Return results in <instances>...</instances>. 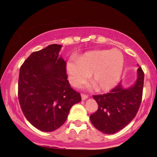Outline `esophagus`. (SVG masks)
<instances>
[{
  "instance_id": "34e87169",
  "label": "esophagus",
  "mask_w": 157,
  "mask_h": 157,
  "mask_svg": "<svg viewBox=\"0 0 157 157\" xmlns=\"http://www.w3.org/2000/svg\"><path fill=\"white\" fill-rule=\"evenodd\" d=\"M81 98H82V100H85L86 99L88 98V95L85 94H81Z\"/></svg>"
}]
</instances>
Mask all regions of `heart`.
<instances>
[{"instance_id":"b5f03b06","label":"heart","mask_w":157,"mask_h":157,"mask_svg":"<svg viewBox=\"0 0 157 157\" xmlns=\"http://www.w3.org/2000/svg\"><path fill=\"white\" fill-rule=\"evenodd\" d=\"M125 60L119 50H96L87 52L78 58H71L66 70L71 85L79 87L85 83L91 74V80L97 90L113 89L120 80Z\"/></svg>"}]
</instances>
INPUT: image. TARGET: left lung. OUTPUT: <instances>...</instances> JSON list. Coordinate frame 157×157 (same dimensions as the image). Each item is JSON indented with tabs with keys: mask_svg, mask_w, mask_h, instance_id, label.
<instances>
[{
	"mask_svg": "<svg viewBox=\"0 0 157 157\" xmlns=\"http://www.w3.org/2000/svg\"><path fill=\"white\" fill-rule=\"evenodd\" d=\"M144 85V72L137 70V79L134 86L125 89L120 83L104 94L93 95L98 109L90 115L92 125L101 132L112 134L129 124L136 116L141 104Z\"/></svg>",
	"mask_w": 157,
	"mask_h": 157,
	"instance_id": "left-lung-1",
	"label": "left lung"
}]
</instances>
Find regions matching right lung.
I'll use <instances>...</instances> for the list:
<instances>
[{"instance_id":"right-lung-1","label":"right lung","mask_w":157,"mask_h":157,"mask_svg":"<svg viewBox=\"0 0 157 157\" xmlns=\"http://www.w3.org/2000/svg\"><path fill=\"white\" fill-rule=\"evenodd\" d=\"M61 47L52 44L33 52L20 68V105L26 120L45 132L59 128L72 105L81 101L67 80L66 63L59 57Z\"/></svg>"}]
</instances>
